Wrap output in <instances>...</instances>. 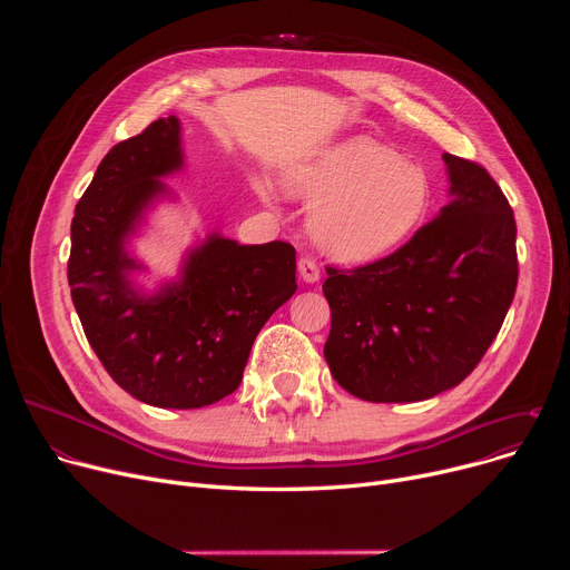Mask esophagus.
<instances>
[{"mask_svg": "<svg viewBox=\"0 0 570 570\" xmlns=\"http://www.w3.org/2000/svg\"><path fill=\"white\" fill-rule=\"evenodd\" d=\"M297 273H301V277L307 282V284H314L321 279V269H318V263L312 258V256H303L301 263H297Z\"/></svg>", "mask_w": 570, "mask_h": 570, "instance_id": "34e87169", "label": "esophagus"}]
</instances>
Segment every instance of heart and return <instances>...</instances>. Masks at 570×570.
<instances>
[{
    "mask_svg": "<svg viewBox=\"0 0 570 570\" xmlns=\"http://www.w3.org/2000/svg\"><path fill=\"white\" fill-rule=\"evenodd\" d=\"M291 196L321 200L312 215L316 245L342 263L383 258L421 228L432 205L428 173L372 136L321 149L286 177Z\"/></svg>",
    "mask_w": 570,
    "mask_h": 570,
    "instance_id": "b5f03b06",
    "label": "heart"
}]
</instances>
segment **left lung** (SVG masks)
<instances>
[{"label":"left lung","instance_id":"1","mask_svg":"<svg viewBox=\"0 0 570 570\" xmlns=\"http://www.w3.org/2000/svg\"><path fill=\"white\" fill-rule=\"evenodd\" d=\"M451 203L395 254L323 284L335 381L365 402H421L460 385L494 342L518 286L515 217L490 173L443 155Z\"/></svg>","mask_w":570,"mask_h":570}]
</instances>
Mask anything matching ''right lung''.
I'll list each match as a JSON object with an SVG mask.
<instances>
[{
  "label": "right lung",
  "instance_id": "add662e5",
  "mask_svg": "<svg viewBox=\"0 0 570 570\" xmlns=\"http://www.w3.org/2000/svg\"><path fill=\"white\" fill-rule=\"evenodd\" d=\"M183 164L175 115L117 142L76 205L67 267L101 365L122 391L159 409H200L230 395L258 331L297 288L288 243L237 245L219 233L187 254L177 282L153 295L134 286L142 265L127 239L145 209L168 196L159 177Z\"/></svg>",
  "mask_w": 570,
  "mask_h": 570
}]
</instances>
